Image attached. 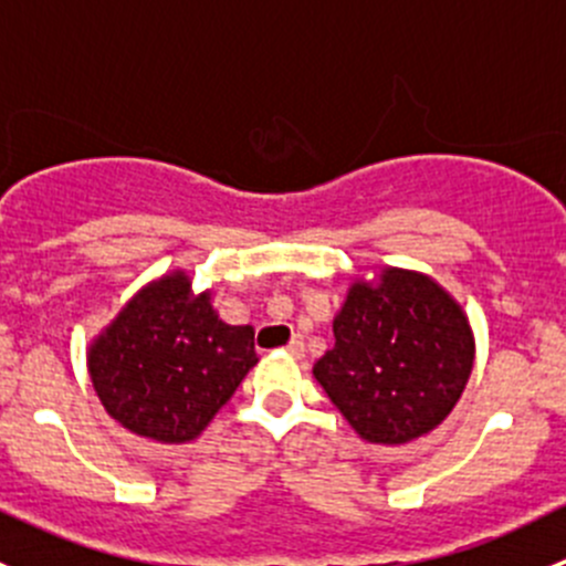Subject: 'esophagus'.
<instances>
[{
  "mask_svg": "<svg viewBox=\"0 0 566 566\" xmlns=\"http://www.w3.org/2000/svg\"><path fill=\"white\" fill-rule=\"evenodd\" d=\"M287 353H290V356H295V358H304V353H306V342H304V336L295 334L293 339H290Z\"/></svg>",
  "mask_w": 566,
  "mask_h": 566,
  "instance_id": "obj_1",
  "label": "esophagus"
}]
</instances>
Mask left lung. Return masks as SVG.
<instances>
[{
	"mask_svg": "<svg viewBox=\"0 0 566 566\" xmlns=\"http://www.w3.org/2000/svg\"><path fill=\"white\" fill-rule=\"evenodd\" d=\"M334 336L315 378L369 443L399 447L436 430L473 367V334L458 301L402 268H386L378 284H353Z\"/></svg>",
	"mask_w": 566,
	"mask_h": 566,
	"instance_id": "1",
	"label": "left lung"
}]
</instances>
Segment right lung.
I'll return each mask as SVG.
<instances>
[{
    "instance_id": "obj_1",
    "label": "right lung",
    "mask_w": 566,
    "mask_h": 566,
    "mask_svg": "<svg viewBox=\"0 0 566 566\" xmlns=\"http://www.w3.org/2000/svg\"><path fill=\"white\" fill-rule=\"evenodd\" d=\"M254 364V328L219 319L182 271L139 290L87 353L106 413L158 443L193 441Z\"/></svg>"
}]
</instances>
